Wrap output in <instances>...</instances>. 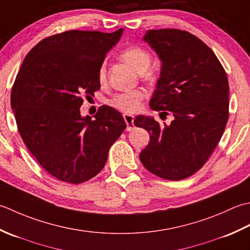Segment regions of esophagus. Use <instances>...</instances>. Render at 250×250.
I'll list each match as a JSON object with an SVG mask.
<instances>
[{"label":"esophagus","mask_w":250,"mask_h":250,"mask_svg":"<svg viewBox=\"0 0 250 250\" xmlns=\"http://www.w3.org/2000/svg\"><path fill=\"white\" fill-rule=\"evenodd\" d=\"M124 120H125V123L127 125L126 127V130L127 131H130L135 128V125H134V116L130 115V114H124Z\"/></svg>","instance_id":"1"}]
</instances>
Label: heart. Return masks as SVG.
<instances>
[{
  "label": "heart",
  "instance_id": "1",
  "mask_svg": "<svg viewBox=\"0 0 250 250\" xmlns=\"http://www.w3.org/2000/svg\"><path fill=\"white\" fill-rule=\"evenodd\" d=\"M121 58L130 64L138 73H145L147 79L153 78V71L150 70L152 63V55L149 50L141 46H129L121 52ZM99 82L105 80V65L101 64L98 70ZM145 93L140 89L124 91L114 95L110 99V104L125 113H132L140 108Z\"/></svg>",
  "mask_w": 250,
  "mask_h": 250
}]
</instances>
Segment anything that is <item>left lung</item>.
Listing matches in <instances>:
<instances>
[{"instance_id":"obj_1","label":"left lung","mask_w":250,"mask_h":250,"mask_svg":"<svg viewBox=\"0 0 250 250\" xmlns=\"http://www.w3.org/2000/svg\"><path fill=\"white\" fill-rule=\"evenodd\" d=\"M144 40L162 60L151 98L154 111H170L171 124L147 116L134 121L151 135L139 155L152 174L167 180L190 177L209 159L229 120V82L215 53L192 33L179 29L150 30Z\"/></svg>"}]
</instances>
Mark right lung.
I'll use <instances>...</instances> for the list:
<instances>
[{"instance_id":"add662e5","label":"right lung","mask_w":250,"mask_h":250,"mask_svg":"<svg viewBox=\"0 0 250 250\" xmlns=\"http://www.w3.org/2000/svg\"><path fill=\"white\" fill-rule=\"evenodd\" d=\"M123 29L69 30L35 45L15 80L11 104L18 131L37 161L58 180L82 183L99 174L126 128L119 111L100 106L82 118L80 106L100 89L98 70Z\"/></svg>"}]
</instances>
